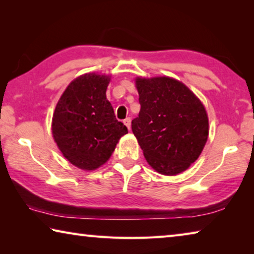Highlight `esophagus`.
I'll return each instance as SVG.
<instances>
[{
	"label": "esophagus",
	"mask_w": 254,
	"mask_h": 254,
	"mask_svg": "<svg viewBox=\"0 0 254 254\" xmlns=\"http://www.w3.org/2000/svg\"><path fill=\"white\" fill-rule=\"evenodd\" d=\"M123 123L126 124L128 130H131V119H130V118H127V119L123 121Z\"/></svg>",
	"instance_id": "1"
}]
</instances>
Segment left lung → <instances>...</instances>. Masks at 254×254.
Instances as JSON below:
<instances>
[{"label": "left lung", "mask_w": 254, "mask_h": 254, "mask_svg": "<svg viewBox=\"0 0 254 254\" xmlns=\"http://www.w3.org/2000/svg\"><path fill=\"white\" fill-rule=\"evenodd\" d=\"M135 83L141 109L132 120V132L144 158L162 175L183 173L207 141L204 105L187 86L169 77L136 78Z\"/></svg>", "instance_id": "left-lung-1"}]
</instances>
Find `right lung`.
I'll return each instance as SVG.
<instances>
[{"label":"right lung","instance_id":"obj_1","mask_svg":"<svg viewBox=\"0 0 254 254\" xmlns=\"http://www.w3.org/2000/svg\"><path fill=\"white\" fill-rule=\"evenodd\" d=\"M110 78L85 74L71 81L56 106L53 134L68 161L84 170H94L113 153L127 127L119 122L106 100Z\"/></svg>","mask_w":254,"mask_h":254}]
</instances>
